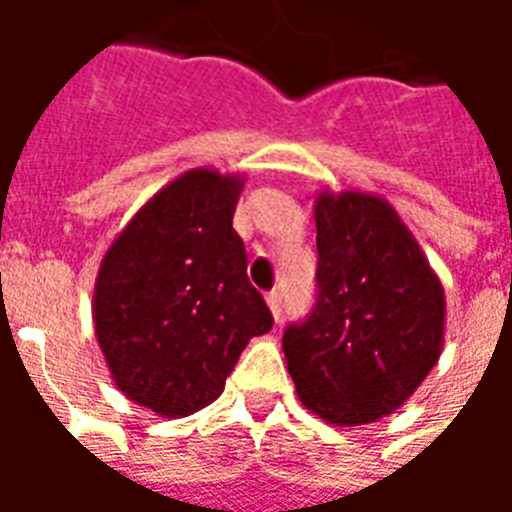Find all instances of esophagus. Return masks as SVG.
<instances>
[{"label": "esophagus", "instance_id": "1", "mask_svg": "<svg viewBox=\"0 0 512 512\" xmlns=\"http://www.w3.org/2000/svg\"><path fill=\"white\" fill-rule=\"evenodd\" d=\"M264 301H267V306H270V312H273V317H281V295H278L276 290L273 292H267V295H264Z\"/></svg>", "mask_w": 512, "mask_h": 512}]
</instances>
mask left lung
Instances as JSON below:
<instances>
[{
  "label": "left lung",
  "instance_id": "obj_1",
  "mask_svg": "<svg viewBox=\"0 0 512 512\" xmlns=\"http://www.w3.org/2000/svg\"><path fill=\"white\" fill-rule=\"evenodd\" d=\"M317 303L284 331V357L306 410L362 426L404 407L438 365L446 298L398 211L370 192L315 197Z\"/></svg>",
  "mask_w": 512,
  "mask_h": 512
}]
</instances>
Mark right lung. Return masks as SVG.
Returning a JSON list of instances; mask_svg holds the SVG:
<instances>
[{
  "label": "right lung",
  "mask_w": 512,
  "mask_h": 512,
  "mask_svg": "<svg viewBox=\"0 0 512 512\" xmlns=\"http://www.w3.org/2000/svg\"><path fill=\"white\" fill-rule=\"evenodd\" d=\"M242 175L197 167L158 189L105 250L94 334L122 396L164 418L209 407L273 315L234 231Z\"/></svg>",
  "instance_id": "1"
}]
</instances>
